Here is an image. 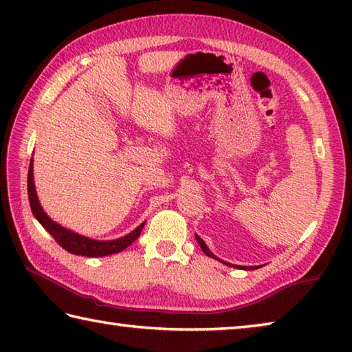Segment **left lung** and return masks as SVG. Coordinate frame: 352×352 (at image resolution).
Returning <instances> with one entry per match:
<instances>
[{"label":"left lung","mask_w":352,"mask_h":352,"mask_svg":"<svg viewBox=\"0 0 352 352\" xmlns=\"http://www.w3.org/2000/svg\"><path fill=\"white\" fill-rule=\"evenodd\" d=\"M196 241H198L199 243V245H201V249H202V252H204V254L207 255V256H210V258H214V260H219V258H217V256H214L213 254H212V252L210 250H208L207 249V245H206V243L204 241H202V239L198 236V235H196ZM221 261V260H219ZM224 263V261H223ZM224 264H227V266H232V264H229V263H224ZM232 267H238V269H248V267H243V266H232ZM256 267H249V270H255Z\"/></svg>","instance_id":"left-lung-1"}]
</instances>
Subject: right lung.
Instances as JSON below:
<instances>
[{"instance_id":"right-lung-1","label":"right lung","mask_w":352,"mask_h":352,"mask_svg":"<svg viewBox=\"0 0 352 352\" xmlns=\"http://www.w3.org/2000/svg\"><path fill=\"white\" fill-rule=\"evenodd\" d=\"M28 195H29V204L30 210H32L34 217L38 219V223L45 227V229L51 233L52 238L57 241L61 248L65 250L71 252L74 255H82V256H107L111 254H117V252L125 250L129 244L134 243L135 239L139 238L142 229H144L145 223H142L138 229L133 230L129 235L114 239V241H96V239H89L82 235H77L71 230L65 229V227L58 226L57 223L47 217V214L43 212V208L36 198L35 187H34V170H32V160H30L29 165V173H28Z\"/></svg>"}]
</instances>
